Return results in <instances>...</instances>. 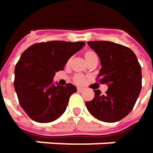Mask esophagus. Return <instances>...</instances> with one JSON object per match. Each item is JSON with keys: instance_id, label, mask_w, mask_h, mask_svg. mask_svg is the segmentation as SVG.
<instances>
[{"instance_id": "1", "label": "esophagus", "mask_w": 153, "mask_h": 153, "mask_svg": "<svg viewBox=\"0 0 153 153\" xmlns=\"http://www.w3.org/2000/svg\"><path fill=\"white\" fill-rule=\"evenodd\" d=\"M78 91H79V92H83L84 91V89L83 88H81V87H78Z\"/></svg>"}]
</instances>
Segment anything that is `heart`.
I'll use <instances>...</instances> for the list:
<instances>
[{
    "label": "heart",
    "mask_w": 153,
    "mask_h": 153,
    "mask_svg": "<svg viewBox=\"0 0 153 153\" xmlns=\"http://www.w3.org/2000/svg\"><path fill=\"white\" fill-rule=\"evenodd\" d=\"M95 55V53L92 52V51H88L85 53V58H88L89 56H91ZM85 80V77L83 76V75H80V74H78L76 76L74 77V81L76 82L77 84H83Z\"/></svg>",
    "instance_id": "1"
}]
</instances>
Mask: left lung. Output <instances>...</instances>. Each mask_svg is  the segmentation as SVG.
Here are the masks:
<instances>
[{
    "instance_id": "8db88e82",
    "label": "left lung",
    "mask_w": 153,
    "mask_h": 153,
    "mask_svg": "<svg viewBox=\"0 0 153 153\" xmlns=\"http://www.w3.org/2000/svg\"><path fill=\"white\" fill-rule=\"evenodd\" d=\"M99 56L102 68L97 78L108 85L105 95L94 90L95 97L86 102L88 111L107 123L119 121L134 108L141 90V68L133 51L110 41L87 43Z\"/></svg>"
}]
</instances>
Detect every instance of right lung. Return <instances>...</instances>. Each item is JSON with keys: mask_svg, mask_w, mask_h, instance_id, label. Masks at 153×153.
Masks as SVG:
<instances>
[{"mask_svg": "<svg viewBox=\"0 0 153 153\" xmlns=\"http://www.w3.org/2000/svg\"><path fill=\"white\" fill-rule=\"evenodd\" d=\"M85 45L82 41L55 40L34 44L23 52L15 67L14 89L20 106L30 119L49 123L65 112L77 88L72 84L55 85L53 78Z\"/></svg>", "mask_w": 153, "mask_h": 153, "instance_id": "obj_1", "label": "right lung"}]
</instances>
